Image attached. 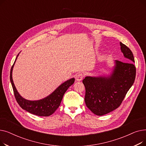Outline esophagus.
<instances>
[{
  "instance_id": "esophagus-1",
  "label": "esophagus",
  "mask_w": 146,
  "mask_h": 146,
  "mask_svg": "<svg viewBox=\"0 0 146 146\" xmlns=\"http://www.w3.org/2000/svg\"><path fill=\"white\" fill-rule=\"evenodd\" d=\"M83 75L82 73H79V74H78L76 76V78H75L76 80L78 81V82L81 81V80L83 79Z\"/></svg>"
}]
</instances>
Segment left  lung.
<instances>
[{"label": "left lung", "mask_w": 146, "mask_h": 146, "mask_svg": "<svg viewBox=\"0 0 146 146\" xmlns=\"http://www.w3.org/2000/svg\"><path fill=\"white\" fill-rule=\"evenodd\" d=\"M119 44L128 63L115 60L109 74L88 76L83 80L86 89V105L99 116L118 108L135 80L136 69L133 52L125 45L121 42Z\"/></svg>", "instance_id": "left-lung-1"}]
</instances>
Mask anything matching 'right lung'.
<instances>
[{"label": "right lung", "instance_id": "right-lung-1", "mask_svg": "<svg viewBox=\"0 0 146 146\" xmlns=\"http://www.w3.org/2000/svg\"><path fill=\"white\" fill-rule=\"evenodd\" d=\"M20 53V52H19ZM18 54L11 68L10 73V80L13 88L16 100L21 108L28 112L40 117H48L52 115L58 108L64 94L68 88L74 82L75 79L71 78L61 83L52 92L41 99L35 101L28 100L23 98L18 92L12 79V71L16 60L19 54Z\"/></svg>", "mask_w": 146, "mask_h": 146}]
</instances>
